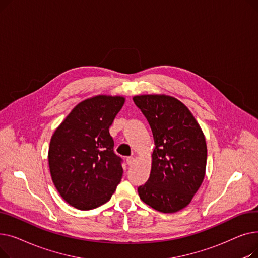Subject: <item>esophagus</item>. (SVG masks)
Masks as SVG:
<instances>
[{"label":"esophagus","mask_w":258,"mask_h":258,"mask_svg":"<svg viewBox=\"0 0 258 258\" xmlns=\"http://www.w3.org/2000/svg\"><path fill=\"white\" fill-rule=\"evenodd\" d=\"M134 162H135V158H133V157H127V158H126V163H127V165H133Z\"/></svg>","instance_id":"1"}]
</instances>
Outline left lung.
I'll return each mask as SVG.
<instances>
[{
    "instance_id": "left-lung-1",
    "label": "left lung",
    "mask_w": 258,
    "mask_h": 258,
    "mask_svg": "<svg viewBox=\"0 0 258 258\" xmlns=\"http://www.w3.org/2000/svg\"><path fill=\"white\" fill-rule=\"evenodd\" d=\"M151 125L155 140L152 170L138 187L140 199L157 211L185 208L205 178L207 145L198 121L177 98L164 94L133 98Z\"/></svg>"
}]
</instances>
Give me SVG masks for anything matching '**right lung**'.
I'll return each instance as SVG.
<instances>
[{
    "label": "right lung",
    "instance_id": "add662e5",
    "mask_svg": "<svg viewBox=\"0 0 258 258\" xmlns=\"http://www.w3.org/2000/svg\"><path fill=\"white\" fill-rule=\"evenodd\" d=\"M125 98L97 95L79 102L51 137L52 181L68 204L91 210L106 203L123 169L108 132Z\"/></svg>",
    "mask_w": 258,
    "mask_h": 258
}]
</instances>
